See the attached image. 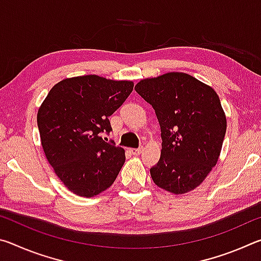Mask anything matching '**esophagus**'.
Returning a JSON list of instances; mask_svg holds the SVG:
<instances>
[{
	"instance_id": "34e87169",
	"label": "esophagus",
	"mask_w": 261,
	"mask_h": 261,
	"mask_svg": "<svg viewBox=\"0 0 261 261\" xmlns=\"http://www.w3.org/2000/svg\"><path fill=\"white\" fill-rule=\"evenodd\" d=\"M130 152L134 154V155H139V154L143 152V147H140V148H131Z\"/></svg>"
}]
</instances>
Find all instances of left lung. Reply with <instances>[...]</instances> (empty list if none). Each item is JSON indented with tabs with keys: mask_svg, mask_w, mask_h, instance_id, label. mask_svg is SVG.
Wrapping results in <instances>:
<instances>
[{
	"mask_svg": "<svg viewBox=\"0 0 261 261\" xmlns=\"http://www.w3.org/2000/svg\"><path fill=\"white\" fill-rule=\"evenodd\" d=\"M152 105L161 127L160 160L151 168L153 182L174 194L192 191L215 167L227 130L219 95L184 72L145 78L135 86Z\"/></svg>",
	"mask_w": 261,
	"mask_h": 261,
	"instance_id": "obj_1",
	"label": "left lung"
}]
</instances>
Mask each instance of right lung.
Returning <instances> with one entry per match:
<instances>
[{
    "instance_id": "right-lung-1",
    "label": "right lung",
    "mask_w": 261,
    "mask_h": 261,
    "mask_svg": "<svg viewBox=\"0 0 261 261\" xmlns=\"http://www.w3.org/2000/svg\"><path fill=\"white\" fill-rule=\"evenodd\" d=\"M134 90V82L96 74L65 78L51 87L38 110L41 146L57 177L81 197L98 196L125 162L122 147L106 143L109 116Z\"/></svg>"
}]
</instances>
